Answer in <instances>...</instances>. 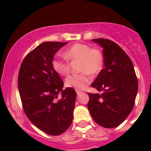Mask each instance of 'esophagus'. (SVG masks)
Returning a JSON list of instances; mask_svg holds the SVG:
<instances>
[{"label": "esophagus", "mask_w": 151, "mask_h": 151, "mask_svg": "<svg viewBox=\"0 0 151 151\" xmlns=\"http://www.w3.org/2000/svg\"><path fill=\"white\" fill-rule=\"evenodd\" d=\"M82 93V91H77V95H80V94Z\"/></svg>", "instance_id": "esophagus-1"}]
</instances>
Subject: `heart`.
Returning a JSON list of instances; mask_svg holds the SVG:
<instances>
[{
    "label": "heart",
    "mask_w": 151,
    "mask_h": 151,
    "mask_svg": "<svg viewBox=\"0 0 151 151\" xmlns=\"http://www.w3.org/2000/svg\"><path fill=\"white\" fill-rule=\"evenodd\" d=\"M63 55L70 60H80L79 70L83 72L68 76L65 80L67 87L77 91L85 89L92 80L90 73L93 74L99 73L102 69L104 64V58L101 51L97 49H91L84 44H74L64 52ZM52 66L59 75L66 76L69 73V64L58 58L53 59Z\"/></svg>",
    "instance_id": "obj_1"
}]
</instances>
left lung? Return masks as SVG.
<instances>
[{
    "instance_id": "obj_1",
    "label": "left lung",
    "mask_w": 151,
    "mask_h": 151,
    "mask_svg": "<svg viewBox=\"0 0 151 151\" xmlns=\"http://www.w3.org/2000/svg\"><path fill=\"white\" fill-rule=\"evenodd\" d=\"M91 41L102 47L104 68L91 84L103 93H88V110L99 126L116 127L133 109L138 90L137 78L131 59L116 43L104 39Z\"/></svg>"
}]
</instances>
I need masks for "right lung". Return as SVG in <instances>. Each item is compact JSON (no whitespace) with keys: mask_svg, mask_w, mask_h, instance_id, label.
<instances>
[{"mask_svg":"<svg viewBox=\"0 0 151 151\" xmlns=\"http://www.w3.org/2000/svg\"><path fill=\"white\" fill-rule=\"evenodd\" d=\"M68 42H46L25 58L18 76V89L28 119L47 134H61L73 120L77 93L71 88L63 90V83L54 71L55 54ZM60 100L57 99L58 95Z\"/></svg>","mask_w":151,"mask_h":151,"instance_id":"add662e5","label":"right lung"}]
</instances>
